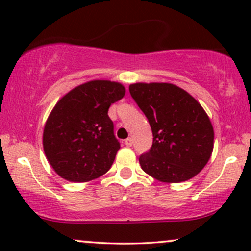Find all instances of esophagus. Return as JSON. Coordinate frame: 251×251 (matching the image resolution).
<instances>
[{"label":"esophagus","mask_w":251,"mask_h":251,"mask_svg":"<svg viewBox=\"0 0 251 251\" xmlns=\"http://www.w3.org/2000/svg\"><path fill=\"white\" fill-rule=\"evenodd\" d=\"M125 144L126 145V147H131L132 145V138H126V140H125Z\"/></svg>","instance_id":"esophagus-1"}]
</instances>
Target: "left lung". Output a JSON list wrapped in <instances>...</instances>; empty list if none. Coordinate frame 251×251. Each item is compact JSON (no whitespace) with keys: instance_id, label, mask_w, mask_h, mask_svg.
<instances>
[{"instance_id":"left-lung-1","label":"left lung","mask_w":251,"mask_h":251,"mask_svg":"<svg viewBox=\"0 0 251 251\" xmlns=\"http://www.w3.org/2000/svg\"><path fill=\"white\" fill-rule=\"evenodd\" d=\"M129 92L153 136L152 147L138 158L142 170L163 182H181L198 175L214 145L211 120L199 102L166 82L132 83Z\"/></svg>"}]
</instances>
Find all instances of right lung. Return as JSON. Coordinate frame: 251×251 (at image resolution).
<instances>
[{"label": "right lung", "instance_id": "1", "mask_svg": "<svg viewBox=\"0 0 251 251\" xmlns=\"http://www.w3.org/2000/svg\"><path fill=\"white\" fill-rule=\"evenodd\" d=\"M126 88L109 80H93L64 95L48 117L43 147L61 178L83 182L104 175L113 165L120 142L108 116L110 104Z\"/></svg>", "mask_w": 251, "mask_h": 251}]
</instances>
